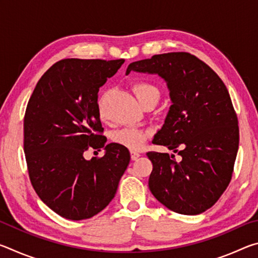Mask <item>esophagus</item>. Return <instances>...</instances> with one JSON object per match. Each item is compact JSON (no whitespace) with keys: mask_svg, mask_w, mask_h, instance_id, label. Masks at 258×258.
Here are the masks:
<instances>
[{"mask_svg":"<svg viewBox=\"0 0 258 258\" xmlns=\"http://www.w3.org/2000/svg\"><path fill=\"white\" fill-rule=\"evenodd\" d=\"M141 156L140 155V152H138V151H134V150H132L131 151V158H132V160H137V159H139V157Z\"/></svg>","mask_w":258,"mask_h":258,"instance_id":"1","label":"esophagus"}]
</instances>
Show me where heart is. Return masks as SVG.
<instances>
[{
  "instance_id": "obj_1",
  "label": "heart",
  "mask_w": 258,
  "mask_h": 258,
  "mask_svg": "<svg viewBox=\"0 0 258 258\" xmlns=\"http://www.w3.org/2000/svg\"><path fill=\"white\" fill-rule=\"evenodd\" d=\"M133 89L140 103L146 101L148 99L158 100L159 98L158 89H157L154 84H151V83L139 82L134 85ZM99 113L100 116H101V118H103L104 115H103L101 106L99 107ZM147 138H148V131L143 128H139V127H133V126L118 130L112 134L113 141L118 143V145L130 148V149H139V148L146 142Z\"/></svg>"
}]
</instances>
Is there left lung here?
I'll return each instance as SVG.
<instances>
[{"label": "left lung", "instance_id": "8db88e82", "mask_svg": "<svg viewBox=\"0 0 258 258\" xmlns=\"http://www.w3.org/2000/svg\"><path fill=\"white\" fill-rule=\"evenodd\" d=\"M155 74L169 91L171 107L152 143L182 158L148 152L149 189L160 204L183 215L202 214L228 187L239 148L238 118L229 91L217 74L186 52L152 55L126 69Z\"/></svg>", "mask_w": 258, "mask_h": 258}]
</instances>
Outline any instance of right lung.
<instances>
[{"mask_svg":"<svg viewBox=\"0 0 258 258\" xmlns=\"http://www.w3.org/2000/svg\"><path fill=\"white\" fill-rule=\"evenodd\" d=\"M124 60L63 59L41 77L24 119V149L33 187L47 207L67 220L97 215L115 197L130 151L106 145L100 133L98 92ZM89 147L105 148L87 161Z\"/></svg>","mask_w":258,"mask_h":258,"instance_id":"add662e5","label":"right lung"}]
</instances>
